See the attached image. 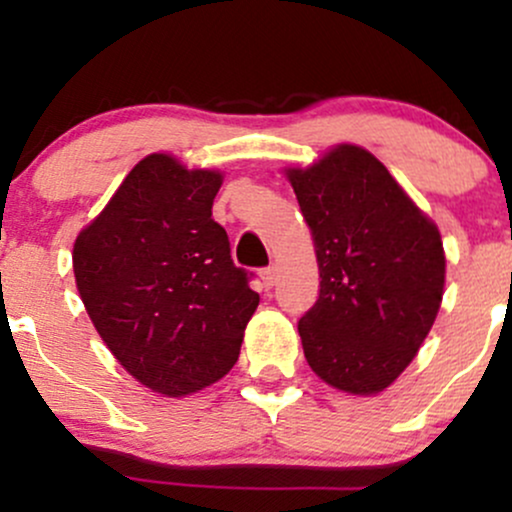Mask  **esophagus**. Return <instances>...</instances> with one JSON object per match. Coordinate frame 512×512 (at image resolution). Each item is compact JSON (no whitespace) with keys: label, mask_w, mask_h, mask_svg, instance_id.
<instances>
[{"label":"esophagus","mask_w":512,"mask_h":512,"mask_svg":"<svg viewBox=\"0 0 512 512\" xmlns=\"http://www.w3.org/2000/svg\"><path fill=\"white\" fill-rule=\"evenodd\" d=\"M276 269L274 267H267V269H262L260 272V279H262V289L264 291H269V289H274L276 286Z\"/></svg>","instance_id":"esophagus-1"}]
</instances>
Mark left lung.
I'll return each instance as SVG.
<instances>
[{
  "mask_svg": "<svg viewBox=\"0 0 512 512\" xmlns=\"http://www.w3.org/2000/svg\"><path fill=\"white\" fill-rule=\"evenodd\" d=\"M315 240L320 296L301 317L303 351L325 383L375 395L409 366L445 286L440 233L368 151L342 144L293 178Z\"/></svg>",
  "mask_w": 512,
  "mask_h": 512,
  "instance_id": "left-lung-1",
  "label": "left lung"
}]
</instances>
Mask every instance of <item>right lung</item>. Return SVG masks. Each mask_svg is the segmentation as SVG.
Returning <instances> with one entry per match:
<instances>
[{"label": "right lung", "mask_w": 512, "mask_h": 512, "mask_svg": "<svg viewBox=\"0 0 512 512\" xmlns=\"http://www.w3.org/2000/svg\"><path fill=\"white\" fill-rule=\"evenodd\" d=\"M219 187L214 170L146 156L74 245L76 286L103 342L170 397L233 368L260 303L211 219Z\"/></svg>", "instance_id": "1"}]
</instances>
